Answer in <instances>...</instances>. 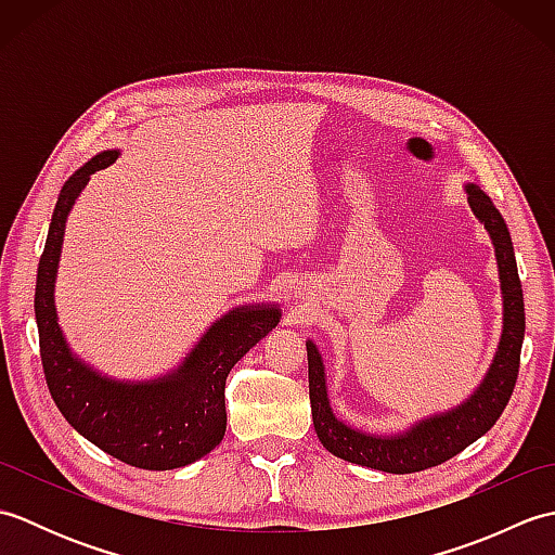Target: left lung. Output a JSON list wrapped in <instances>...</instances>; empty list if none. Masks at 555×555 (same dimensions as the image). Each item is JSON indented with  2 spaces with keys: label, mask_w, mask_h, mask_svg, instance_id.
<instances>
[{
  "label": "left lung",
  "mask_w": 555,
  "mask_h": 555,
  "mask_svg": "<svg viewBox=\"0 0 555 555\" xmlns=\"http://www.w3.org/2000/svg\"><path fill=\"white\" fill-rule=\"evenodd\" d=\"M467 203L473 215L487 229L496 253L501 298H503V332L485 379L469 393L463 403L417 420L410 429L398 434H370L350 427L348 422L336 417L328 403L326 367L320 348L312 340L308 346V372H310V405L314 431L322 446L336 457L362 467L382 469L391 475L420 473L434 465H441L479 436H485L513 396L517 370H520V350L525 338V300L520 276H517L515 250L511 231L505 227L501 211L493 207L491 197L477 183H465Z\"/></svg>",
  "instance_id": "8db88e82"
}]
</instances>
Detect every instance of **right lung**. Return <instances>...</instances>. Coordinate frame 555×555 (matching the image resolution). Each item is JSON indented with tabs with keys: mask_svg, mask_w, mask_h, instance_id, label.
Returning <instances> with one entry per match:
<instances>
[{
	"mask_svg": "<svg viewBox=\"0 0 555 555\" xmlns=\"http://www.w3.org/2000/svg\"><path fill=\"white\" fill-rule=\"evenodd\" d=\"M119 159L104 150L70 176L59 193L35 284V322L47 386L59 412L80 436L126 465L173 469L195 463L227 431L223 388L231 367L281 320L279 305L255 302L229 310L199 336L167 374L145 382L114 379L70 350L59 326L54 286L66 219L90 176Z\"/></svg>",
	"mask_w": 555,
	"mask_h": 555,
	"instance_id": "1",
	"label": "right lung"
}]
</instances>
